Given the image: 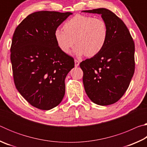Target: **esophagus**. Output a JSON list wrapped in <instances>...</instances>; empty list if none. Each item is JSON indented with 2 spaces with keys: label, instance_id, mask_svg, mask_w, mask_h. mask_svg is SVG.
<instances>
[{
  "label": "esophagus",
  "instance_id": "1",
  "mask_svg": "<svg viewBox=\"0 0 147 147\" xmlns=\"http://www.w3.org/2000/svg\"><path fill=\"white\" fill-rule=\"evenodd\" d=\"M80 64V62L79 61L77 60V59H74V65L75 67H78Z\"/></svg>",
  "mask_w": 147,
  "mask_h": 147
}]
</instances>
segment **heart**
Wrapping results in <instances>:
<instances>
[{
  "label": "heart",
  "instance_id": "1",
  "mask_svg": "<svg viewBox=\"0 0 147 147\" xmlns=\"http://www.w3.org/2000/svg\"><path fill=\"white\" fill-rule=\"evenodd\" d=\"M63 29L55 30L54 39L59 49L67 54L76 43L74 53L76 56H94L103 49L108 39L107 24L98 17L76 15L63 24Z\"/></svg>",
  "mask_w": 147,
  "mask_h": 147
}]
</instances>
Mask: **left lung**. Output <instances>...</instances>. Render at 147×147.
I'll use <instances>...</instances> for the list:
<instances>
[{"label":"left lung","mask_w":147,"mask_h":147,"mask_svg":"<svg viewBox=\"0 0 147 147\" xmlns=\"http://www.w3.org/2000/svg\"><path fill=\"white\" fill-rule=\"evenodd\" d=\"M83 11L100 14L108 29L103 49L80 63L84 89L94 103L110 105L123 96L130 85L135 71V45L125 24L112 11L106 8Z\"/></svg>","instance_id":"obj_1"}]
</instances>
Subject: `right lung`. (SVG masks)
I'll use <instances>...</instances> for the list:
<instances>
[{"label": "right lung", "mask_w": 147, "mask_h": 147, "mask_svg": "<svg viewBox=\"0 0 147 147\" xmlns=\"http://www.w3.org/2000/svg\"><path fill=\"white\" fill-rule=\"evenodd\" d=\"M72 14L34 12L13 33L10 59L15 85L24 98L38 109H53L64 96L65 79L74 61L59 49L54 31Z\"/></svg>", "instance_id": "add662e5"}]
</instances>
